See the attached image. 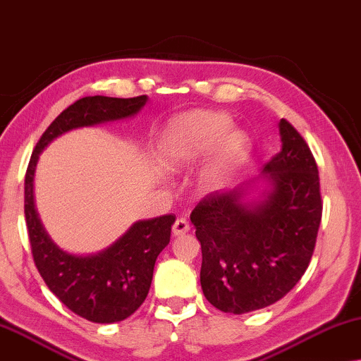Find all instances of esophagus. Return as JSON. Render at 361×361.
Listing matches in <instances>:
<instances>
[{
  "label": "esophagus",
  "mask_w": 361,
  "mask_h": 361,
  "mask_svg": "<svg viewBox=\"0 0 361 361\" xmlns=\"http://www.w3.org/2000/svg\"><path fill=\"white\" fill-rule=\"evenodd\" d=\"M188 231H190V224H188V221L185 219V217H178V219L175 221L173 227H171V233H173L175 237L183 235V233H186Z\"/></svg>",
  "instance_id": "esophagus-1"
}]
</instances>
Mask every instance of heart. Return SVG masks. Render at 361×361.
I'll return each mask as SVG.
<instances>
[{
	"instance_id": "b5f03b06",
	"label": "heart",
	"mask_w": 361,
	"mask_h": 361,
	"mask_svg": "<svg viewBox=\"0 0 361 361\" xmlns=\"http://www.w3.org/2000/svg\"><path fill=\"white\" fill-rule=\"evenodd\" d=\"M229 116L212 111H192L171 121L160 140V160L171 171H180L204 157L196 175V188L204 195L224 191L250 155L245 132L231 129Z\"/></svg>"
}]
</instances>
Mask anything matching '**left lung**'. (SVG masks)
Listing matches in <instances>:
<instances>
[{"instance_id":"obj_1","label":"left lung","mask_w":361,"mask_h":361,"mask_svg":"<svg viewBox=\"0 0 361 361\" xmlns=\"http://www.w3.org/2000/svg\"><path fill=\"white\" fill-rule=\"evenodd\" d=\"M278 130L281 150L257 180L206 196L191 212L202 252V293L222 312L275 304L311 262L322 216L317 165L286 119Z\"/></svg>"}]
</instances>
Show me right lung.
Masks as SVG:
<instances>
[{
    "instance_id": "right-lung-1",
    "label": "right lung",
    "mask_w": 361,
    "mask_h": 361,
    "mask_svg": "<svg viewBox=\"0 0 361 361\" xmlns=\"http://www.w3.org/2000/svg\"><path fill=\"white\" fill-rule=\"evenodd\" d=\"M147 101L145 94L128 99L86 96L68 106L40 137L24 181V214L40 276L70 311L96 324L121 322L142 306L149 294L157 257L170 242L175 216L137 221L98 253L65 252L50 238L35 209V169L40 154L65 132L134 118Z\"/></svg>"
}]
</instances>
